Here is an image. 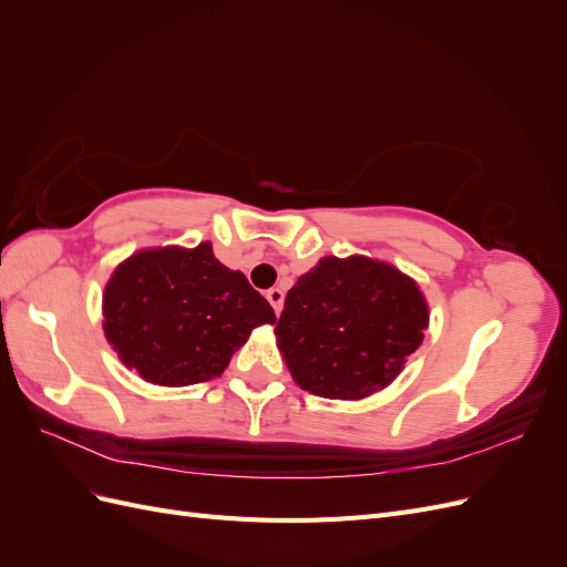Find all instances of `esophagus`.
Returning a JSON list of instances; mask_svg holds the SVG:
<instances>
[{"label":"esophagus","mask_w":567,"mask_h":567,"mask_svg":"<svg viewBox=\"0 0 567 567\" xmlns=\"http://www.w3.org/2000/svg\"><path fill=\"white\" fill-rule=\"evenodd\" d=\"M267 300H269V305L274 307V312H281V307H284V290L281 288H269L267 290Z\"/></svg>","instance_id":"obj_1"}]
</instances>
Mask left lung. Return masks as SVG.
Segmentation results:
<instances>
[{
  "mask_svg": "<svg viewBox=\"0 0 567 567\" xmlns=\"http://www.w3.org/2000/svg\"><path fill=\"white\" fill-rule=\"evenodd\" d=\"M427 305L400 269L323 257L288 290L277 342L302 390L362 400L385 388L423 342Z\"/></svg>",
  "mask_w": 567,
  "mask_h": 567,
  "instance_id": "1",
  "label": "left lung"
}]
</instances>
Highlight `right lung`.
Returning a JSON list of instances; mask_svg holds the SVG:
<instances>
[{"mask_svg": "<svg viewBox=\"0 0 567 567\" xmlns=\"http://www.w3.org/2000/svg\"><path fill=\"white\" fill-rule=\"evenodd\" d=\"M274 310L241 271L213 255L142 250L120 265L104 293V331L123 362L156 385H194L227 369L236 348Z\"/></svg>", "mask_w": 567, "mask_h": 567, "instance_id": "add662e5", "label": "right lung"}]
</instances>
